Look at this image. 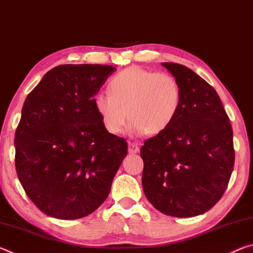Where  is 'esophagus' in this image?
<instances>
[{
  "instance_id": "1",
  "label": "esophagus",
  "mask_w": 253,
  "mask_h": 253,
  "mask_svg": "<svg viewBox=\"0 0 253 253\" xmlns=\"http://www.w3.org/2000/svg\"><path fill=\"white\" fill-rule=\"evenodd\" d=\"M138 151H139V147L136 143H132V142L128 143V152H129L130 154H136V153H138Z\"/></svg>"
}]
</instances>
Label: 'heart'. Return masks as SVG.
<instances>
[{
	"instance_id": "1",
	"label": "heart",
	"mask_w": 253,
	"mask_h": 253,
	"mask_svg": "<svg viewBox=\"0 0 253 253\" xmlns=\"http://www.w3.org/2000/svg\"><path fill=\"white\" fill-rule=\"evenodd\" d=\"M182 105V89L168 72L129 67L109 81V91L93 96V107L105 129L121 134L128 116L134 134L156 135L172 125Z\"/></svg>"
}]
</instances>
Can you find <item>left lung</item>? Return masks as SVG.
Here are the masks:
<instances>
[{"label":"left lung","instance_id":"8db88e82","mask_svg":"<svg viewBox=\"0 0 253 253\" xmlns=\"http://www.w3.org/2000/svg\"><path fill=\"white\" fill-rule=\"evenodd\" d=\"M177 79L182 105L168 129L145 140L144 193L166 215L191 217L224 194L234 166L233 131L215 89L187 67L163 62Z\"/></svg>","mask_w":253,"mask_h":253}]
</instances>
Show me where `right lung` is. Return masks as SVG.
<instances>
[{"instance_id": "obj_1", "label": "right lung", "mask_w": 253, "mask_h": 253, "mask_svg": "<svg viewBox=\"0 0 253 253\" xmlns=\"http://www.w3.org/2000/svg\"><path fill=\"white\" fill-rule=\"evenodd\" d=\"M115 71L107 65L58 66L24 101L14 136L16 174L46 215L80 219L109 194L128 145L102 126L93 96Z\"/></svg>"}]
</instances>
